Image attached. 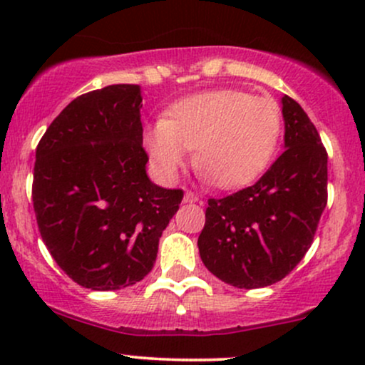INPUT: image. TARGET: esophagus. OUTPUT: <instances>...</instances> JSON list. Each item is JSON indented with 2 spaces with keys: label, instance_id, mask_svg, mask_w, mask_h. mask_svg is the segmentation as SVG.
Wrapping results in <instances>:
<instances>
[{
  "label": "esophagus",
  "instance_id": "34e87169",
  "mask_svg": "<svg viewBox=\"0 0 365 365\" xmlns=\"http://www.w3.org/2000/svg\"><path fill=\"white\" fill-rule=\"evenodd\" d=\"M183 200H185V202H197V200H199V195L194 194L192 190H187L185 197H183Z\"/></svg>",
  "mask_w": 365,
  "mask_h": 365
}]
</instances>
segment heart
<instances>
[{"label": "heart", "mask_w": 365, "mask_h": 365, "mask_svg": "<svg viewBox=\"0 0 365 365\" xmlns=\"http://www.w3.org/2000/svg\"><path fill=\"white\" fill-rule=\"evenodd\" d=\"M282 135V111L273 99L237 89L180 99L145 132V148L165 182L177 178L195 148L194 161L221 188L254 182L269 166Z\"/></svg>", "instance_id": "1"}]
</instances>
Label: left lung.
Segmentation results:
<instances>
[{
    "instance_id": "1",
    "label": "left lung",
    "mask_w": 365,
    "mask_h": 365,
    "mask_svg": "<svg viewBox=\"0 0 365 365\" xmlns=\"http://www.w3.org/2000/svg\"><path fill=\"white\" fill-rule=\"evenodd\" d=\"M284 150L254 185L209 199L204 266L237 288L283 279L311 247L328 202V153L300 104L283 96Z\"/></svg>"
}]
</instances>
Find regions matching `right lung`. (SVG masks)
Returning a JSON list of instances; mask_svg holds the SVG:
<instances>
[{
	"label": "right lung",
	"mask_w": 365,
	"mask_h": 365,
	"mask_svg": "<svg viewBox=\"0 0 365 365\" xmlns=\"http://www.w3.org/2000/svg\"><path fill=\"white\" fill-rule=\"evenodd\" d=\"M140 87L78 96L36 149L32 202L58 266L91 290H120L153 269L182 188L154 185L142 148Z\"/></svg>",
	"instance_id": "1"
}]
</instances>
